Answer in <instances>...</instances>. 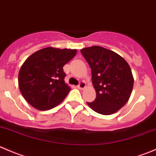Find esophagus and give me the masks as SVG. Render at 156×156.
I'll return each mask as SVG.
<instances>
[{
    "label": "esophagus",
    "instance_id": "esophagus-1",
    "mask_svg": "<svg viewBox=\"0 0 156 156\" xmlns=\"http://www.w3.org/2000/svg\"><path fill=\"white\" fill-rule=\"evenodd\" d=\"M85 87H86V83H85V82H83V81H81L79 83V85L78 86V88L80 90L84 89Z\"/></svg>",
    "mask_w": 156,
    "mask_h": 156
}]
</instances>
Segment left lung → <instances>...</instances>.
<instances>
[{"label": "left lung", "mask_w": 156, "mask_h": 156, "mask_svg": "<svg viewBox=\"0 0 156 156\" xmlns=\"http://www.w3.org/2000/svg\"><path fill=\"white\" fill-rule=\"evenodd\" d=\"M81 53L91 68L92 83L96 97L87 102L94 111L103 115L117 112L129 101L134 85L130 66L116 52L103 47H87Z\"/></svg>", "instance_id": "8db88e82"}]
</instances>
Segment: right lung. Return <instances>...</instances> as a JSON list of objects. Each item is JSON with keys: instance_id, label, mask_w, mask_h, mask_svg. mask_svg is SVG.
<instances>
[{"instance_id": "obj_1", "label": "right lung", "mask_w": 156, "mask_h": 156, "mask_svg": "<svg viewBox=\"0 0 156 156\" xmlns=\"http://www.w3.org/2000/svg\"><path fill=\"white\" fill-rule=\"evenodd\" d=\"M76 49H40L27 57L19 73V87L24 99L36 109L47 111L61 103L71 88L65 83L63 67Z\"/></svg>"}]
</instances>
